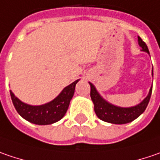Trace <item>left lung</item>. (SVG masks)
Returning a JSON list of instances; mask_svg holds the SVG:
<instances>
[{
    "instance_id": "left-lung-1",
    "label": "left lung",
    "mask_w": 160,
    "mask_h": 160,
    "mask_svg": "<svg viewBox=\"0 0 160 160\" xmlns=\"http://www.w3.org/2000/svg\"><path fill=\"white\" fill-rule=\"evenodd\" d=\"M138 41H139L140 47L142 48V51H145L149 54L147 45L140 37H138ZM152 75H153V70H152ZM89 84L91 86L90 95L93 102L94 112L97 117L103 122L113 124L129 123L132 121H134L135 119H137L146 110L149 99H150V96H151V92H152V86H151L148 96L139 104L132 106V107H119L104 100L101 96L100 93L97 92L94 85L92 83H89Z\"/></svg>"
}]
</instances>
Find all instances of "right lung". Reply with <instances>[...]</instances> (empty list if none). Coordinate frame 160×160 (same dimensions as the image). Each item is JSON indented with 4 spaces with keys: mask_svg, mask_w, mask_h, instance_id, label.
<instances>
[{
    "mask_svg": "<svg viewBox=\"0 0 160 160\" xmlns=\"http://www.w3.org/2000/svg\"><path fill=\"white\" fill-rule=\"evenodd\" d=\"M78 81L79 79L65 87L54 100L42 105H29L18 99L12 91L10 93L14 107L22 118L31 123L48 125L58 122L65 116Z\"/></svg>",
    "mask_w": 160,
    "mask_h": 160,
    "instance_id": "1",
    "label": "right lung"
}]
</instances>
